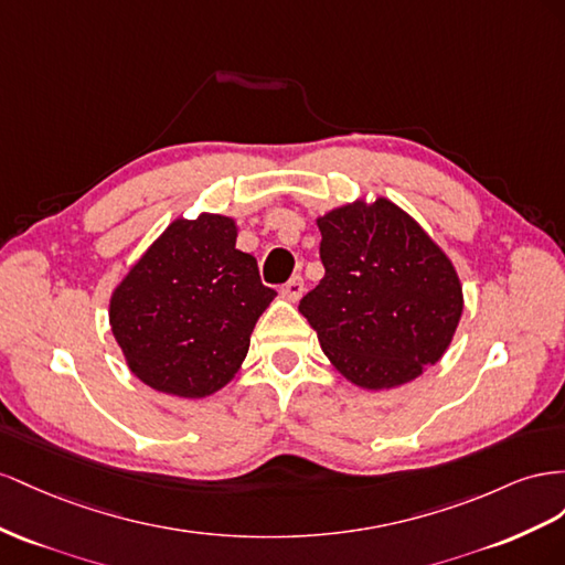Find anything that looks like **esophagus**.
I'll return each instance as SVG.
<instances>
[{
  "label": "esophagus",
  "mask_w": 565,
  "mask_h": 565,
  "mask_svg": "<svg viewBox=\"0 0 565 565\" xmlns=\"http://www.w3.org/2000/svg\"><path fill=\"white\" fill-rule=\"evenodd\" d=\"M302 291H305V284H302V277H300V274H296V277L288 279V281L284 284V288H281L284 298H286V300H291V302L300 300Z\"/></svg>",
  "instance_id": "esophagus-1"
}]
</instances>
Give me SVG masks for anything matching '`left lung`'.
Segmentation results:
<instances>
[{
    "label": "left lung",
    "instance_id": "1",
    "mask_svg": "<svg viewBox=\"0 0 565 565\" xmlns=\"http://www.w3.org/2000/svg\"><path fill=\"white\" fill-rule=\"evenodd\" d=\"M324 279L298 305L319 345L350 383L395 388L438 362L463 310L443 248L388 199L354 201L324 217Z\"/></svg>",
    "mask_w": 565,
    "mask_h": 565
}]
</instances>
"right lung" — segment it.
<instances>
[{
    "label": "right lung",
    "instance_id": "add662e5",
    "mask_svg": "<svg viewBox=\"0 0 565 565\" xmlns=\"http://www.w3.org/2000/svg\"><path fill=\"white\" fill-rule=\"evenodd\" d=\"M274 296L236 248V222L203 213L153 241L113 291L108 321L139 381L199 399L234 379Z\"/></svg>",
    "mask_w": 565,
    "mask_h": 565
}]
</instances>
